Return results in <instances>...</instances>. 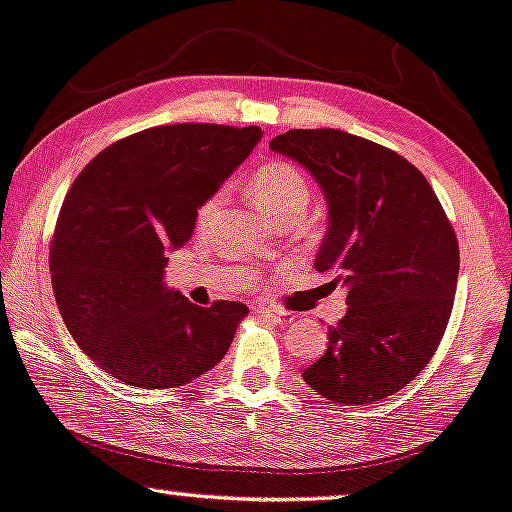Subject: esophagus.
<instances>
[{"instance_id":"obj_1","label":"esophagus","mask_w":512,"mask_h":512,"mask_svg":"<svg viewBox=\"0 0 512 512\" xmlns=\"http://www.w3.org/2000/svg\"><path fill=\"white\" fill-rule=\"evenodd\" d=\"M260 313L262 318H269L271 323H283V320H290V313L283 311V309H276V306H260Z\"/></svg>"}]
</instances>
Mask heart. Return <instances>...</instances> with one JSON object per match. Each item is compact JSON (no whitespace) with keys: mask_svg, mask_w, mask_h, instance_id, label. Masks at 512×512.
Here are the masks:
<instances>
[{"mask_svg":"<svg viewBox=\"0 0 512 512\" xmlns=\"http://www.w3.org/2000/svg\"><path fill=\"white\" fill-rule=\"evenodd\" d=\"M250 194L255 206L274 222L295 213L304 215L311 199V189L306 177L295 166L281 161L267 163V166H262L252 175ZM220 206L222 194H213L210 199L203 201L199 213H196V227L206 229Z\"/></svg>","mask_w":512,"mask_h":512,"instance_id":"heart-1","label":"heart"}]
</instances>
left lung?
<instances>
[{
	"mask_svg": "<svg viewBox=\"0 0 512 512\" xmlns=\"http://www.w3.org/2000/svg\"><path fill=\"white\" fill-rule=\"evenodd\" d=\"M269 147L318 182L327 234L316 269L349 306L302 377L335 403H377L410 384L445 335L459 278L452 224L426 177L377 142L316 128Z\"/></svg>",
	"mask_w": 512,
	"mask_h": 512,
	"instance_id": "left-lung-1",
	"label": "left lung"
}]
</instances>
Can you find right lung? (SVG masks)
I'll use <instances>...</instances> for the list:
<instances>
[{
    "label": "right lung",
    "mask_w": 512,
    "mask_h": 512,
    "mask_svg": "<svg viewBox=\"0 0 512 512\" xmlns=\"http://www.w3.org/2000/svg\"><path fill=\"white\" fill-rule=\"evenodd\" d=\"M260 140L257 126H156L109 145L74 180L53 234V295L74 342L114 379L175 388L224 358L248 306H196L163 274L201 203Z\"/></svg>",
    "instance_id": "add662e5"
}]
</instances>
